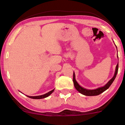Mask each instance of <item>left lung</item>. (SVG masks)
<instances>
[{"label":"left lung","mask_w":125,"mask_h":125,"mask_svg":"<svg viewBox=\"0 0 125 125\" xmlns=\"http://www.w3.org/2000/svg\"><path fill=\"white\" fill-rule=\"evenodd\" d=\"M117 48V47H116ZM117 57H118V55H117ZM118 63L117 64L116 68H115V75L113 77V78L110 80L109 82H108L107 83H106L105 86L103 87H101L97 88L95 90H88L86 89V88H83L82 87H81L80 85H79L77 81L75 80V74L74 72L73 73V83H74V87L75 88V89L77 90L79 93H80L81 94H83V95H86V96H96V95H100V94L103 93V92L105 91L108 89V88L112 84V83L113 82L114 80H115V77H116L117 74L118 73Z\"/></svg>","instance_id":"8db88e82"}]
</instances>
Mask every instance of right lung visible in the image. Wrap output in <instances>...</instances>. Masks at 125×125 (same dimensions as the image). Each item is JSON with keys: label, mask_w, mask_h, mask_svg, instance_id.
<instances>
[{"label": "right lung", "mask_w": 125, "mask_h": 125, "mask_svg": "<svg viewBox=\"0 0 125 125\" xmlns=\"http://www.w3.org/2000/svg\"><path fill=\"white\" fill-rule=\"evenodd\" d=\"M54 90H52V91H51L50 92H48V93H46L44 94V95H40V96H27L28 97H30V98H31V99H43V98H45V97H47L48 96H49L54 91Z\"/></svg>", "instance_id": "right-lung-1"}]
</instances>
